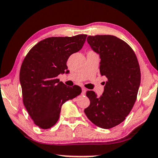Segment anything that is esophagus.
I'll return each instance as SVG.
<instances>
[{
  "label": "esophagus",
  "instance_id": "obj_1",
  "mask_svg": "<svg viewBox=\"0 0 158 158\" xmlns=\"http://www.w3.org/2000/svg\"><path fill=\"white\" fill-rule=\"evenodd\" d=\"M81 90H82V92H81V94L82 95H85V94H86V89L84 87H82L81 88Z\"/></svg>",
  "mask_w": 158,
  "mask_h": 158
}]
</instances>
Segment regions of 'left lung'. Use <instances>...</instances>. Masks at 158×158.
<instances>
[{"instance_id":"left-lung-1","label":"left lung","mask_w":158,"mask_h":158,"mask_svg":"<svg viewBox=\"0 0 158 158\" xmlns=\"http://www.w3.org/2000/svg\"><path fill=\"white\" fill-rule=\"evenodd\" d=\"M86 41L99 54L100 74L107 81L100 97L86 92L90 104L84 113L99 127H114L125 119L136 101L141 79L138 61L132 48L114 35H89Z\"/></svg>"}]
</instances>
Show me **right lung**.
<instances>
[{"label": "right lung", "instance_id": "add662e5", "mask_svg": "<svg viewBox=\"0 0 158 158\" xmlns=\"http://www.w3.org/2000/svg\"><path fill=\"white\" fill-rule=\"evenodd\" d=\"M86 35L47 38L35 44L24 58L19 76L23 102L40 128L54 126L62 104L81 94L80 86H66L57 77L67 69L69 57L81 50Z\"/></svg>", "mask_w": 158, "mask_h": 158}]
</instances>
